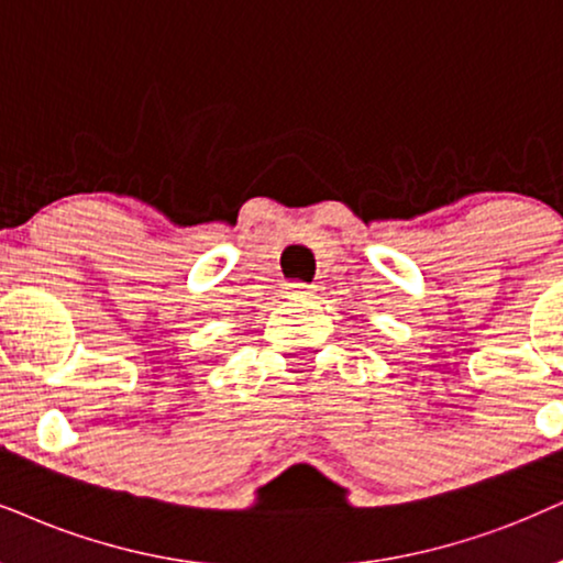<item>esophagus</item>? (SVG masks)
<instances>
[{
	"label": "esophagus",
	"mask_w": 563,
	"mask_h": 563,
	"mask_svg": "<svg viewBox=\"0 0 563 563\" xmlns=\"http://www.w3.org/2000/svg\"><path fill=\"white\" fill-rule=\"evenodd\" d=\"M286 296L288 298H311L314 296V288L303 286V283H290V286L286 288Z\"/></svg>",
	"instance_id": "34e87169"
}]
</instances>
